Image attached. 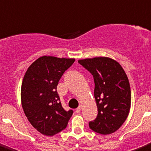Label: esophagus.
Instances as JSON below:
<instances>
[{
  "label": "esophagus",
  "instance_id": "esophagus-1",
  "mask_svg": "<svg viewBox=\"0 0 151 151\" xmlns=\"http://www.w3.org/2000/svg\"><path fill=\"white\" fill-rule=\"evenodd\" d=\"M81 109H82L81 106H79V107H78V108L76 109V112H77V113H80V112H81Z\"/></svg>",
  "mask_w": 151,
  "mask_h": 151
}]
</instances>
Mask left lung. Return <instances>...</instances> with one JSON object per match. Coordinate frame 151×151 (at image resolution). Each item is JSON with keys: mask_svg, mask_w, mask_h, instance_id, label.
<instances>
[{"mask_svg": "<svg viewBox=\"0 0 151 151\" xmlns=\"http://www.w3.org/2000/svg\"><path fill=\"white\" fill-rule=\"evenodd\" d=\"M78 63L93 75L98 114L90 128L107 135L118 130L128 116L131 103L130 83L116 60L106 57L87 58Z\"/></svg>", "mask_w": 151, "mask_h": 151, "instance_id": "obj_1", "label": "left lung"}]
</instances>
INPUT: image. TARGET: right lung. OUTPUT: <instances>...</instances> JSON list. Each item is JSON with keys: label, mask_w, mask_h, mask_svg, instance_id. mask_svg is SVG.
Returning <instances> with one entry per match:
<instances>
[{"label": "right lung", "mask_w": 151, "mask_h": 151, "mask_svg": "<svg viewBox=\"0 0 151 151\" xmlns=\"http://www.w3.org/2000/svg\"><path fill=\"white\" fill-rule=\"evenodd\" d=\"M73 58L43 56L27 68L22 81L21 104L29 122L39 132L54 136L67 127L73 111H66L57 86Z\"/></svg>", "instance_id": "1"}]
</instances>
